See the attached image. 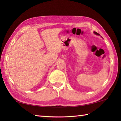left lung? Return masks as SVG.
<instances>
[{"instance_id":"8db88e82","label":"left lung","mask_w":121,"mask_h":121,"mask_svg":"<svg viewBox=\"0 0 121 121\" xmlns=\"http://www.w3.org/2000/svg\"><path fill=\"white\" fill-rule=\"evenodd\" d=\"M94 34H96V35H100L99 34H98V33H97V32H94Z\"/></svg>"}]
</instances>
